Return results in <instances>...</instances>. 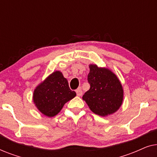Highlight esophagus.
<instances>
[{
  "label": "esophagus",
  "instance_id": "34e87169",
  "mask_svg": "<svg viewBox=\"0 0 157 157\" xmlns=\"http://www.w3.org/2000/svg\"><path fill=\"white\" fill-rule=\"evenodd\" d=\"M76 94H77V96H81L83 94L82 90H81V89H76Z\"/></svg>",
  "mask_w": 157,
  "mask_h": 157
}]
</instances>
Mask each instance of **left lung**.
<instances>
[{"label": "left lung", "mask_w": 157, "mask_h": 157, "mask_svg": "<svg viewBox=\"0 0 157 157\" xmlns=\"http://www.w3.org/2000/svg\"><path fill=\"white\" fill-rule=\"evenodd\" d=\"M88 81L90 89L83 96L92 112L107 117L119 110L124 100L121 81L108 68L90 64Z\"/></svg>", "instance_id": "left-lung-1"}]
</instances>
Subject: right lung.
I'll use <instances>...</instances> for the list:
<instances>
[{
    "label": "right lung",
    "mask_w": 157,
    "mask_h": 157,
    "mask_svg": "<svg viewBox=\"0 0 157 157\" xmlns=\"http://www.w3.org/2000/svg\"><path fill=\"white\" fill-rule=\"evenodd\" d=\"M76 96V92L70 89L63 74L56 71L36 87L33 101L40 113L53 117L61 111L66 102Z\"/></svg>",
    "instance_id": "obj_1"
}]
</instances>
